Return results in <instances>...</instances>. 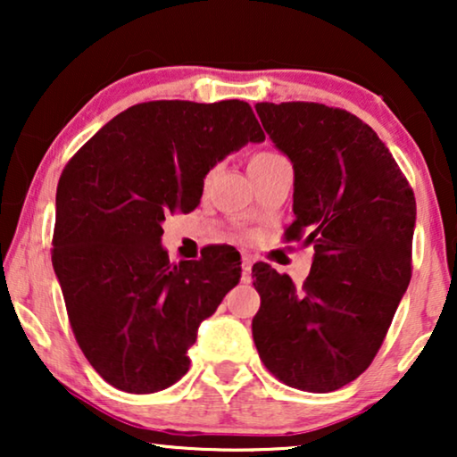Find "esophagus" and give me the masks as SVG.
I'll return each mask as SVG.
<instances>
[{
    "label": "esophagus",
    "instance_id": "obj_1",
    "mask_svg": "<svg viewBox=\"0 0 457 457\" xmlns=\"http://www.w3.org/2000/svg\"><path fill=\"white\" fill-rule=\"evenodd\" d=\"M252 266H253V260L249 258V255H243V258H241L243 283H249V280H252Z\"/></svg>",
    "mask_w": 457,
    "mask_h": 457
}]
</instances>
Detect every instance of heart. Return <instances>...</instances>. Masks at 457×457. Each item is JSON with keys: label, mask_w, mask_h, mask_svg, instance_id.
Returning <instances> with one entry per match:
<instances>
[{"label": "heart", "mask_w": 457, "mask_h": 457, "mask_svg": "<svg viewBox=\"0 0 457 457\" xmlns=\"http://www.w3.org/2000/svg\"><path fill=\"white\" fill-rule=\"evenodd\" d=\"M274 155H277V154H272V152H260V154L253 155L249 164H258V162H264V160H268V158H274Z\"/></svg>", "instance_id": "1"}]
</instances>
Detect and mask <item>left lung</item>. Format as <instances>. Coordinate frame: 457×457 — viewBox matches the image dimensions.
Listing matches in <instances>:
<instances>
[{
	"instance_id": "obj_1",
	"label": "left lung",
	"mask_w": 457,
	"mask_h": 457,
	"mask_svg": "<svg viewBox=\"0 0 457 457\" xmlns=\"http://www.w3.org/2000/svg\"><path fill=\"white\" fill-rule=\"evenodd\" d=\"M274 147L293 164L287 241L314 245L297 287L258 262L252 333L285 385L328 393L370 366L411 277L416 199L378 135L322 104H255Z\"/></svg>"
}]
</instances>
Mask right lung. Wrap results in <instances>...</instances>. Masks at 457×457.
<instances>
[{
    "label": "right lung",
    "mask_w": 457,
    "mask_h": 457,
    "mask_svg": "<svg viewBox=\"0 0 457 457\" xmlns=\"http://www.w3.org/2000/svg\"><path fill=\"white\" fill-rule=\"evenodd\" d=\"M266 139L249 104H137L68 162L55 193L54 272L85 358L116 389L155 393L189 370L197 328L239 283L241 255L214 247L172 264L170 212L195 210L228 154Z\"/></svg>",
    "instance_id": "1"
}]
</instances>
